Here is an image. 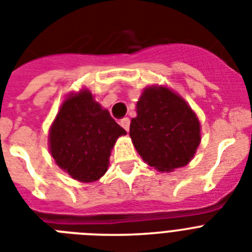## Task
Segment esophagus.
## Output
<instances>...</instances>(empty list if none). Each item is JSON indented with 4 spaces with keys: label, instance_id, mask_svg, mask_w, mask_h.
I'll use <instances>...</instances> for the list:
<instances>
[{
    "label": "esophagus",
    "instance_id": "esophagus-1",
    "mask_svg": "<svg viewBox=\"0 0 252 252\" xmlns=\"http://www.w3.org/2000/svg\"><path fill=\"white\" fill-rule=\"evenodd\" d=\"M121 126L125 128L126 131H128L130 128V118L128 117H125L121 120Z\"/></svg>",
    "mask_w": 252,
    "mask_h": 252
}]
</instances>
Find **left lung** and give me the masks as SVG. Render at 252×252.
Returning a JSON list of instances; mask_svg holds the SVG:
<instances>
[{"mask_svg":"<svg viewBox=\"0 0 252 252\" xmlns=\"http://www.w3.org/2000/svg\"><path fill=\"white\" fill-rule=\"evenodd\" d=\"M130 136L141 158L158 171L186 166L198 148L199 122L184 99L166 87H149L136 104Z\"/></svg>","mask_w":252,"mask_h":252,"instance_id":"obj_1","label":"left lung"}]
</instances>
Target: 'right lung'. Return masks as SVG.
<instances>
[{
	"label": "right lung",
	"mask_w": 252,
	"mask_h": 252,
	"mask_svg": "<svg viewBox=\"0 0 252 252\" xmlns=\"http://www.w3.org/2000/svg\"><path fill=\"white\" fill-rule=\"evenodd\" d=\"M126 131L87 90L70 95L50 130V152L76 180L95 182L107 171L111 149Z\"/></svg>",
	"instance_id": "right-lung-1"
}]
</instances>
